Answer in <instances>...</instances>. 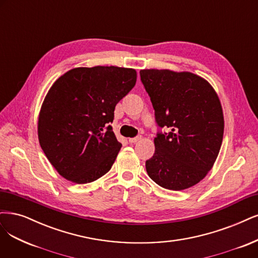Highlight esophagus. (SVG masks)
<instances>
[{
    "mask_svg": "<svg viewBox=\"0 0 258 258\" xmlns=\"http://www.w3.org/2000/svg\"><path fill=\"white\" fill-rule=\"evenodd\" d=\"M142 140V136H137L135 138H130L129 139V143H137V142Z\"/></svg>",
    "mask_w": 258,
    "mask_h": 258,
    "instance_id": "34e87169",
    "label": "esophagus"
}]
</instances>
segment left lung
I'll return each mask as SVG.
<instances>
[{
  "label": "left lung",
  "mask_w": 258,
  "mask_h": 258,
  "mask_svg": "<svg viewBox=\"0 0 258 258\" xmlns=\"http://www.w3.org/2000/svg\"><path fill=\"white\" fill-rule=\"evenodd\" d=\"M140 76L159 127L147 174L164 189L190 188L206 176L220 152L224 118L219 97L191 73L144 69Z\"/></svg>",
  "instance_id": "1"
}]
</instances>
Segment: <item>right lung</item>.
I'll return each mask as SVG.
<instances>
[{
    "mask_svg": "<svg viewBox=\"0 0 258 258\" xmlns=\"http://www.w3.org/2000/svg\"><path fill=\"white\" fill-rule=\"evenodd\" d=\"M137 82L135 69L115 66L69 70L50 88L38 119V139L50 163L76 183L110 171L121 144L111 122L115 105Z\"/></svg>",
    "mask_w": 258,
    "mask_h": 258,
    "instance_id": "right-lung-1",
    "label": "right lung"
}]
</instances>
